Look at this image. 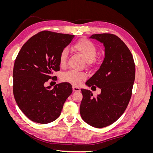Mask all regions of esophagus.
I'll return each instance as SVG.
<instances>
[{
	"label": "esophagus",
	"mask_w": 153,
	"mask_h": 153,
	"mask_svg": "<svg viewBox=\"0 0 153 153\" xmlns=\"http://www.w3.org/2000/svg\"><path fill=\"white\" fill-rule=\"evenodd\" d=\"M73 92H79V91H80V89L78 87L73 86Z\"/></svg>",
	"instance_id": "obj_1"
}]
</instances>
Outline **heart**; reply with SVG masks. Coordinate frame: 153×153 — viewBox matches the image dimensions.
<instances>
[{
  "instance_id": "1",
  "label": "heart",
  "mask_w": 153,
  "mask_h": 153,
  "mask_svg": "<svg viewBox=\"0 0 153 153\" xmlns=\"http://www.w3.org/2000/svg\"><path fill=\"white\" fill-rule=\"evenodd\" d=\"M73 49L79 52L85 59V61L90 63L95 59L97 54V48L95 45L91 41L83 38L78 40L73 46ZM68 51L67 48H64L59 55V61L61 66L66 65L67 62ZM62 80L64 82L71 83L74 85H78L85 78L84 73L76 72L75 71H69L62 75Z\"/></svg>"
}]
</instances>
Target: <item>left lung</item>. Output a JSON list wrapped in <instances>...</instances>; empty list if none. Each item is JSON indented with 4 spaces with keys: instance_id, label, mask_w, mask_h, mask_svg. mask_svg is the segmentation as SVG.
Instances as JSON below:
<instances>
[{
    "instance_id": "8db88e82",
    "label": "left lung",
    "mask_w": 153,
    "mask_h": 153,
    "mask_svg": "<svg viewBox=\"0 0 153 153\" xmlns=\"http://www.w3.org/2000/svg\"><path fill=\"white\" fill-rule=\"evenodd\" d=\"M90 38L103 44L105 58L100 68L85 84L101 89L96 98L91 91L82 89L81 117L91 126H109L121 116L131 99L135 78L132 54L119 37L112 34H96Z\"/></svg>"
}]
</instances>
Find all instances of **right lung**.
<instances>
[{"label": "right lung", "mask_w": 153, "mask_h": 153, "mask_svg": "<svg viewBox=\"0 0 153 153\" xmlns=\"http://www.w3.org/2000/svg\"><path fill=\"white\" fill-rule=\"evenodd\" d=\"M75 36L44 30L35 34L22 46L14 64L13 94L18 107L31 121L47 124L57 119L63 105L72 93L68 82L53 89L46 82L60 70L61 51Z\"/></svg>", "instance_id": "obj_1"}]
</instances>
